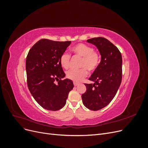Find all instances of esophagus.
<instances>
[{"label":"esophagus","mask_w":148,"mask_h":148,"mask_svg":"<svg viewBox=\"0 0 148 148\" xmlns=\"http://www.w3.org/2000/svg\"><path fill=\"white\" fill-rule=\"evenodd\" d=\"M73 84H74V86H77L79 84L78 83H76V82H73Z\"/></svg>","instance_id":"esophagus-1"}]
</instances>
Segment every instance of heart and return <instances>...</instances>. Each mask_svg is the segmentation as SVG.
I'll list each match as a JSON object with an SVG mask.
<instances>
[{"label": "heart", "instance_id": "heart-1", "mask_svg": "<svg viewBox=\"0 0 148 148\" xmlns=\"http://www.w3.org/2000/svg\"><path fill=\"white\" fill-rule=\"evenodd\" d=\"M71 51L75 56L82 57L79 70H69L66 72V77L74 82H79L86 77L89 71L95 70L99 65L100 56L97 51L87 44L79 43L71 48ZM70 56L67 53H62L60 57V64L63 68L67 69L70 66Z\"/></svg>", "mask_w": 148, "mask_h": 148}]
</instances>
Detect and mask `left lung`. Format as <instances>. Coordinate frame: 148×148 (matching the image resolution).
Wrapping results in <instances>:
<instances>
[{"label":"left lung","instance_id":"1","mask_svg":"<svg viewBox=\"0 0 148 148\" xmlns=\"http://www.w3.org/2000/svg\"><path fill=\"white\" fill-rule=\"evenodd\" d=\"M99 51L101 60L89 79L94 83L84 84L86 91L82 95L84 106L98 110L108 105L115 97L122 82V58L118 48L104 38L87 40Z\"/></svg>","mask_w":148,"mask_h":148}]
</instances>
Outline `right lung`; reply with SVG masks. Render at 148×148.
<instances>
[{"label":"right lung","instance_id":"obj_1","mask_svg":"<svg viewBox=\"0 0 148 148\" xmlns=\"http://www.w3.org/2000/svg\"><path fill=\"white\" fill-rule=\"evenodd\" d=\"M70 43L42 39L31 48L26 57L29 90L35 101L48 110L62 109L74 87L71 79H62L65 74L60 64V56Z\"/></svg>","mask_w":148,"mask_h":148}]
</instances>
